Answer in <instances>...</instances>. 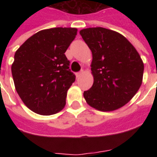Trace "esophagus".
Instances as JSON below:
<instances>
[{"label":"esophagus","mask_w":157,"mask_h":157,"mask_svg":"<svg viewBox=\"0 0 157 157\" xmlns=\"http://www.w3.org/2000/svg\"><path fill=\"white\" fill-rule=\"evenodd\" d=\"M82 73H83V71H81L77 72V73H76V77H80V76L82 75Z\"/></svg>","instance_id":"esophagus-1"}]
</instances>
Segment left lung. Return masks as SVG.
<instances>
[{
  "mask_svg": "<svg viewBox=\"0 0 157 157\" xmlns=\"http://www.w3.org/2000/svg\"><path fill=\"white\" fill-rule=\"evenodd\" d=\"M80 34L92 50L91 88L83 96L89 105L102 112L124 106L140 87L144 64L125 37L104 28L82 29Z\"/></svg>",
  "mask_w": 157,
  "mask_h": 157,
  "instance_id": "1",
  "label": "left lung"
}]
</instances>
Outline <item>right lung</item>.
I'll return each mask as SVG.
<instances>
[{"mask_svg":"<svg viewBox=\"0 0 157 157\" xmlns=\"http://www.w3.org/2000/svg\"><path fill=\"white\" fill-rule=\"evenodd\" d=\"M77 29L54 28L36 33L16 51L12 74L19 97L33 112L52 115L65 105L75 81L65 53Z\"/></svg>","mask_w":157,"mask_h":157,"instance_id":"obj_1","label":"right lung"}]
</instances>
